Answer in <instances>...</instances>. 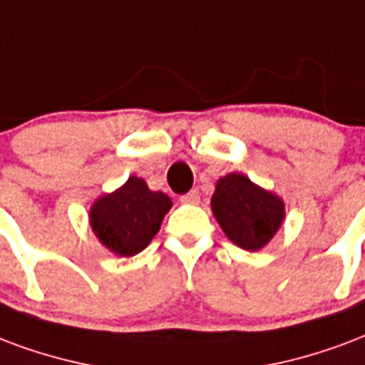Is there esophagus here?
Instances as JSON below:
<instances>
[{
	"label": "esophagus",
	"instance_id": "esophagus-1",
	"mask_svg": "<svg viewBox=\"0 0 365 365\" xmlns=\"http://www.w3.org/2000/svg\"><path fill=\"white\" fill-rule=\"evenodd\" d=\"M180 201H182L183 205H197L201 201V195H199V191L197 190H191L190 193H185V195L180 197Z\"/></svg>",
	"mask_w": 365,
	"mask_h": 365
}]
</instances>
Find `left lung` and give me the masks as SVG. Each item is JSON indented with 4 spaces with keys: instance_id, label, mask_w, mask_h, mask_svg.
I'll list each match as a JSON object with an SVG mask.
<instances>
[{
    "instance_id": "left-lung-1",
    "label": "left lung",
    "mask_w": 365,
    "mask_h": 365,
    "mask_svg": "<svg viewBox=\"0 0 365 365\" xmlns=\"http://www.w3.org/2000/svg\"><path fill=\"white\" fill-rule=\"evenodd\" d=\"M212 215L232 244L245 251L263 250L284 222V201L247 175L220 178L210 199Z\"/></svg>"
}]
</instances>
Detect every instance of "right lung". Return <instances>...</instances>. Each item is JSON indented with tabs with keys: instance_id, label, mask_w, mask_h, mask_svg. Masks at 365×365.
Masks as SVG:
<instances>
[{
	"instance_id": "right-lung-1",
	"label": "right lung",
	"mask_w": 365,
	"mask_h": 365,
	"mask_svg": "<svg viewBox=\"0 0 365 365\" xmlns=\"http://www.w3.org/2000/svg\"><path fill=\"white\" fill-rule=\"evenodd\" d=\"M170 209L172 199L166 193L150 191L143 178L131 175L121 187L91 205L88 224L108 251L133 257L150 244Z\"/></svg>"
}]
</instances>
